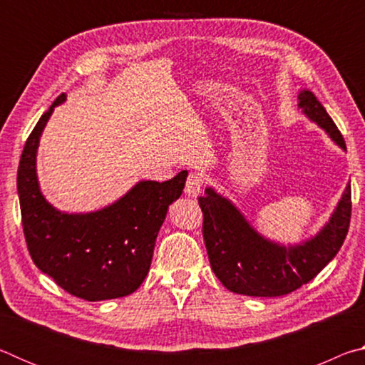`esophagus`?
<instances>
[{"instance_id": "1", "label": "esophagus", "mask_w": 365, "mask_h": 365, "mask_svg": "<svg viewBox=\"0 0 365 365\" xmlns=\"http://www.w3.org/2000/svg\"><path fill=\"white\" fill-rule=\"evenodd\" d=\"M202 185H205V177L197 172H191L187 178V185H185V193L188 196H197L201 193Z\"/></svg>"}]
</instances>
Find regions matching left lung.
Masks as SVG:
<instances>
[{"label": "left lung", "mask_w": 365, "mask_h": 365, "mask_svg": "<svg viewBox=\"0 0 365 365\" xmlns=\"http://www.w3.org/2000/svg\"><path fill=\"white\" fill-rule=\"evenodd\" d=\"M298 100L309 119L317 122L346 150L341 132L312 91H301ZM197 202L205 217L202 237L215 277L233 293L264 298L301 288L336 256L348 235L353 207L348 183L336 211L320 233L306 243L283 248L259 237L235 206L212 188H206Z\"/></svg>", "instance_id": "left-lung-1"}]
</instances>
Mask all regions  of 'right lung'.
<instances>
[{
    "mask_svg": "<svg viewBox=\"0 0 365 365\" xmlns=\"http://www.w3.org/2000/svg\"><path fill=\"white\" fill-rule=\"evenodd\" d=\"M61 93L36 122L17 169L22 228L30 257L63 289L86 301L133 293L150 272L154 245L188 172L168 182H140L113 206L90 214H64L40 193L35 160L40 135Z\"/></svg>",
    "mask_w": 365,
    "mask_h": 365,
    "instance_id": "add662e5",
    "label": "right lung"
}]
</instances>
